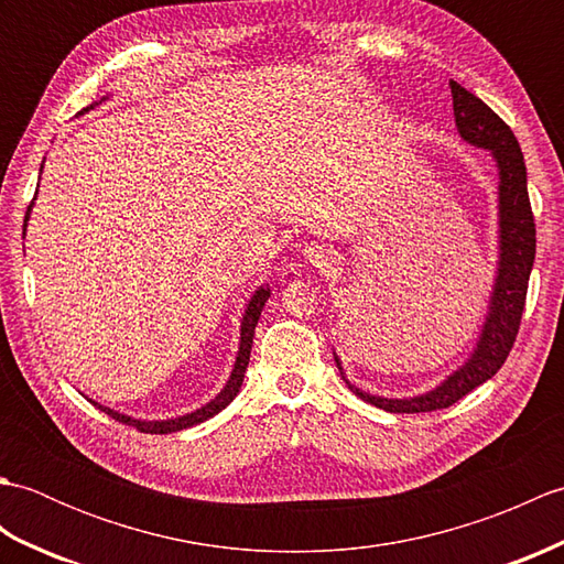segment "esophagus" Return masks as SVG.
Instances as JSON below:
<instances>
[{"mask_svg": "<svg viewBox=\"0 0 564 564\" xmlns=\"http://www.w3.org/2000/svg\"><path fill=\"white\" fill-rule=\"evenodd\" d=\"M310 259H313L315 267H327V263L332 261V249L313 247V249H310Z\"/></svg>", "mask_w": 564, "mask_h": 564, "instance_id": "obj_1", "label": "esophagus"}]
</instances>
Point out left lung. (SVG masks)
<instances>
[{
  "label": "left lung",
  "mask_w": 564,
  "mask_h": 564,
  "mask_svg": "<svg viewBox=\"0 0 564 564\" xmlns=\"http://www.w3.org/2000/svg\"><path fill=\"white\" fill-rule=\"evenodd\" d=\"M451 97L455 126H458L460 135L473 145L492 152L499 166V273L492 305H489V315L475 354L460 370H455L448 380H443L436 390L410 400H388L358 390L349 382V388L358 398L394 414L446 410V406L463 400L467 392L482 386L485 380L492 378L505 366L521 327L529 275L535 259V223L529 186H525V162L517 135L482 99L463 89L458 82H451ZM337 368L341 370L339 361Z\"/></svg>",
  "instance_id": "8db88e82"
}]
</instances>
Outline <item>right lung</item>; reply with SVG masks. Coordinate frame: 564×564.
<instances>
[{
    "label": "right lung",
    "mask_w": 564,
    "mask_h": 564,
    "mask_svg": "<svg viewBox=\"0 0 564 564\" xmlns=\"http://www.w3.org/2000/svg\"><path fill=\"white\" fill-rule=\"evenodd\" d=\"M26 218H29V210H26ZM23 230H26V223H23ZM269 295H271L269 289H259L254 293V297H251V301H249V307H247L245 319H242V341H239V354H237V361H235V368H232V376H230V380H227V386L223 388V392L218 394V398L210 400L206 406H200V410L191 412L186 416L166 419V422H140V419H130L126 414H118V412L109 410V406H101V404H99V410L106 412L109 416H113L116 422L128 424V426H135L138 431H142V434H172V431H182V429H188V426H196L200 422H206V419H210L213 414H218L220 410H225V406L237 398L239 388H242L245 370H247L249 354H251V339H254L257 322L261 317L263 305H267V301H269Z\"/></svg>",
    "instance_id": "add662e5"
}]
</instances>
